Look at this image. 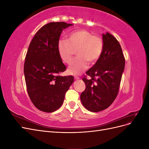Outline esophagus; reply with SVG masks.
<instances>
[{"label": "esophagus", "instance_id": "obj_1", "mask_svg": "<svg viewBox=\"0 0 149 149\" xmlns=\"http://www.w3.org/2000/svg\"><path fill=\"white\" fill-rule=\"evenodd\" d=\"M79 79V77H78V76H74V79L78 80Z\"/></svg>", "mask_w": 149, "mask_h": 149}]
</instances>
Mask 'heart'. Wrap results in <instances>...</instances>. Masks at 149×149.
I'll return each mask as SVG.
<instances>
[{
    "mask_svg": "<svg viewBox=\"0 0 149 149\" xmlns=\"http://www.w3.org/2000/svg\"><path fill=\"white\" fill-rule=\"evenodd\" d=\"M102 38L86 30L79 29L71 31L68 39H60L58 42L57 50L61 60L65 63H70L77 50V55L71 62L68 73L77 75L83 72L90 63H94L100 59L103 51Z\"/></svg>",
    "mask_w": 149,
    "mask_h": 149,
    "instance_id": "b5f03b06",
    "label": "heart"
}]
</instances>
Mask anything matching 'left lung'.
I'll return each mask as SVG.
<instances>
[{
    "instance_id": "left-lung-1",
    "label": "left lung",
    "mask_w": 149,
    "mask_h": 149,
    "mask_svg": "<svg viewBox=\"0 0 149 149\" xmlns=\"http://www.w3.org/2000/svg\"><path fill=\"white\" fill-rule=\"evenodd\" d=\"M102 53L91 68L86 71L90 79L83 78L86 89L80 99L86 109L93 112L111 105L119 92L125 58L119 42L113 35L102 34Z\"/></svg>"
}]
</instances>
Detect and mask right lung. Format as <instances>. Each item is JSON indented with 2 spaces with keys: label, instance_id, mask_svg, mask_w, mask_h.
<instances>
[{
  "label": "right lung",
  "instance_id": "add662e5",
  "mask_svg": "<svg viewBox=\"0 0 149 149\" xmlns=\"http://www.w3.org/2000/svg\"><path fill=\"white\" fill-rule=\"evenodd\" d=\"M71 25L63 22H50L36 33L30 43L24 63L26 89L34 106L42 111L59 109L74 81L73 76H60L66 68L57 50L62 31Z\"/></svg>",
  "mask_w": 149,
  "mask_h": 149
}]
</instances>
